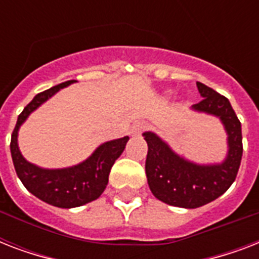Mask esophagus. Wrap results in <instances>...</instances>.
<instances>
[{
	"label": "esophagus",
	"mask_w": 259,
	"mask_h": 259,
	"mask_svg": "<svg viewBox=\"0 0 259 259\" xmlns=\"http://www.w3.org/2000/svg\"><path fill=\"white\" fill-rule=\"evenodd\" d=\"M145 129V125L144 123H134L132 126V129H130V134H133V136H140V134L144 132Z\"/></svg>",
	"instance_id": "esophagus-1"
}]
</instances>
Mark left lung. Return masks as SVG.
I'll return each mask as SVG.
<instances>
[{
    "label": "left lung",
    "mask_w": 259,
    "mask_h": 259,
    "mask_svg": "<svg viewBox=\"0 0 259 259\" xmlns=\"http://www.w3.org/2000/svg\"><path fill=\"white\" fill-rule=\"evenodd\" d=\"M203 97L192 106L195 111L215 115L227 133L229 152L221 164H195L180 157L157 134L145 132L148 144L145 172L148 184L154 196L166 204L181 208H197L222 196L237 177L241 165V122L226 97L203 83H196Z\"/></svg>",
    "instance_id": "left-lung-1"
}]
</instances>
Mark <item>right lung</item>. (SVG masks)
I'll use <instances>...</instances> for the list:
<instances>
[{
    "label": "right lung",
    "instance_id": "add662e5",
    "mask_svg": "<svg viewBox=\"0 0 259 259\" xmlns=\"http://www.w3.org/2000/svg\"><path fill=\"white\" fill-rule=\"evenodd\" d=\"M76 80H67L37 94L18 115L10 140V153L16 173L28 191L40 200L60 208H74L90 203L101 196L109 183L111 166L125 149L129 137L107 141L98 146L87 160L78 165L63 169H44L30 164L22 157L18 149L17 136L20 126L32 111L48 101L60 89L70 86Z\"/></svg>",
    "mask_w": 259,
    "mask_h": 259
}]
</instances>
